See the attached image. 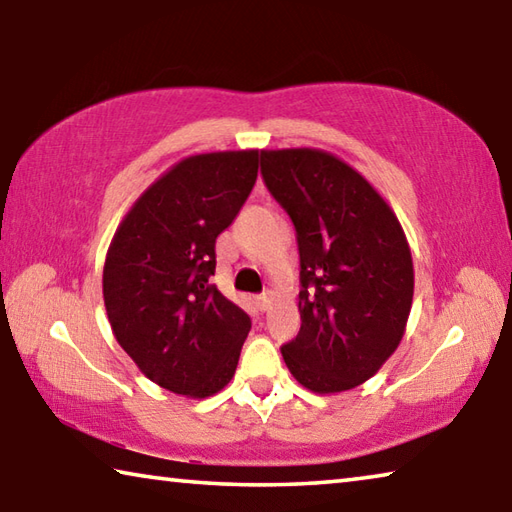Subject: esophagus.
Listing matches in <instances>:
<instances>
[{
  "mask_svg": "<svg viewBox=\"0 0 512 512\" xmlns=\"http://www.w3.org/2000/svg\"><path fill=\"white\" fill-rule=\"evenodd\" d=\"M271 302H273V293L271 291L262 293V296H257V307L262 309V311H266L268 307H271Z\"/></svg>",
  "mask_w": 512,
  "mask_h": 512,
  "instance_id": "obj_1",
  "label": "esophagus"
}]
</instances>
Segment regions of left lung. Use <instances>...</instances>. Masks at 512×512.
<instances>
[{"instance_id":"1","label":"left lung","mask_w":512,"mask_h":512,"mask_svg":"<svg viewBox=\"0 0 512 512\" xmlns=\"http://www.w3.org/2000/svg\"><path fill=\"white\" fill-rule=\"evenodd\" d=\"M262 176L296 225L300 332L282 345L298 384L329 395L384 366L413 302L411 248L393 207L323 149L262 151Z\"/></svg>"}]
</instances>
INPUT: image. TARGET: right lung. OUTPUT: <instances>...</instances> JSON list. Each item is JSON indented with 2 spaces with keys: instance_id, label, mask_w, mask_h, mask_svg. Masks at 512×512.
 Returning a JSON list of instances; mask_svg holds the SVG:
<instances>
[{
  "instance_id": "1",
  "label": "right lung",
  "mask_w": 512,
  "mask_h": 512,
  "mask_svg": "<svg viewBox=\"0 0 512 512\" xmlns=\"http://www.w3.org/2000/svg\"><path fill=\"white\" fill-rule=\"evenodd\" d=\"M257 169V149L189 155L144 189L110 241L103 302L112 334L142 375L176 395L203 400L237 370L250 318L207 280L216 237Z\"/></svg>"
}]
</instances>
